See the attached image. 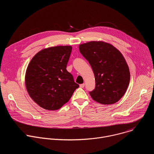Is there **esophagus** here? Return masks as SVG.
<instances>
[{
	"label": "esophagus",
	"mask_w": 154,
	"mask_h": 154,
	"mask_svg": "<svg viewBox=\"0 0 154 154\" xmlns=\"http://www.w3.org/2000/svg\"><path fill=\"white\" fill-rule=\"evenodd\" d=\"M80 88H83L85 87V84H84V83H83V84L80 85Z\"/></svg>",
	"instance_id": "esophagus-1"
}]
</instances>
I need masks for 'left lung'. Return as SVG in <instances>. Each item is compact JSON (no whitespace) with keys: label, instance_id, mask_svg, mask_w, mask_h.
<instances>
[{"label":"left lung","instance_id":"8db88e82","mask_svg":"<svg viewBox=\"0 0 154 154\" xmlns=\"http://www.w3.org/2000/svg\"><path fill=\"white\" fill-rule=\"evenodd\" d=\"M83 56L93 70L95 88L89 92L92 98L103 105L114 104L125 94L130 72L120 51L103 41H91L79 45Z\"/></svg>","mask_w":154,"mask_h":154}]
</instances>
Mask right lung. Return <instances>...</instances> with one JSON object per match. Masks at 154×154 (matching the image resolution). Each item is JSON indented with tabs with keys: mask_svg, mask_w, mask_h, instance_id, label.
<instances>
[{
	"mask_svg": "<svg viewBox=\"0 0 154 154\" xmlns=\"http://www.w3.org/2000/svg\"><path fill=\"white\" fill-rule=\"evenodd\" d=\"M71 46L42 49L28 65L25 83L30 97L41 108L55 111L69 100L79 85L66 70Z\"/></svg>",
	"mask_w": 154,
	"mask_h": 154,
	"instance_id": "right-lung-1",
	"label": "right lung"
}]
</instances>
